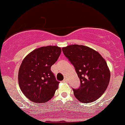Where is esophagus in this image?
Instances as JSON below:
<instances>
[{
  "instance_id": "1",
  "label": "esophagus",
  "mask_w": 125,
  "mask_h": 125,
  "mask_svg": "<svg viewBox=\"0 0 125 125\" xmlns=\"http://www.w3.org/2000/svg\"><path fill=\"white\" fill-rule=\"evenodd\" d=\"M63 81H64V82H68V78H65L64 79Z\"/></svg>"
}]
</instances>
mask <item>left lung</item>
I'll use <instances>...</instances> for the list:
<instances>
[{
    "mask_svg": "<svg viewBox=\"0 0 125 125\" xmlns=\"http://www.w3.org/2000/svg\"><path fill=\"white\" fill-rule=\"evenodd\" d=\"M64 54L74 66L81 81L74 95L83 103L93 102L108 88L110 71L106 62L100 53L88 46L73 44L62 48Z\"/></svg>",
    "mask_w": 125,
    "mask_h": 125,
    "instance_id": "1",
    "label": "left lung"
}]
</instances>
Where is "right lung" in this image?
<instances>
[{
    "instance_id": "1",
    "label": "right lung",
    "mask_w": 125,
    "mask_h": 125,
    "mask_svg": "<svg viewBox=\"0 0 125 125\" xmlns=\"http://www.w3.org/2000/svg\"><path fill=\"white\" fill-rule=\"evenodd\" d=\"M61 53V47L47 46L34 49L25 56L19 69L18 82L24 96L37 103L50 100L59 81L51 70Z\"/></svg>"
}]
</instances>
